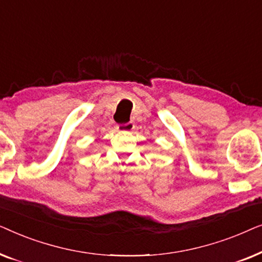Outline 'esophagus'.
I'll return each mask as SVG.
<instances>
[{
    "label": "esophagus",
    "mask_w": 262,
    "mask_h": 262,
    "mask_svg": "<svg viewBox=\"0 0 262 262\" xmlns=\"http://www.w3.org/2000/svg\"><path fill=\"white\" fill-rule=\"evenodd\" d=\"M135 128L134 123H126V124H119L117 125V130L119 132H131Z\"/></svg>",
    "instance_id": "esophagus-1"
}]
</instances>
